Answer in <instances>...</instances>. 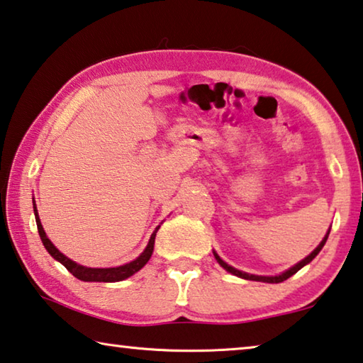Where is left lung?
I'll return each instance as SVG.
<instances>
[{
  "instance_id": "1",
  "label": "left lung",
  "mask_w": 363,
  "mask_h": 363,
  "mask_svg": "<svg viewBox=\"0 0 363 363\" xmlns=\"http://www.w3.org/2000/svg\"><path fill=\"white\" fill-rule=\"evenodd\" d=\"M328 235H330V229H328V233H326V235L323 238V240H321V242L318 244V247H316V249L312 252V254H310L308 257H306L303 258L302 262H298L297 264H294V267L292 268H289V269H286L284 273H281V274H278V276H257V274H249V273H244V272H239V269H235V268H233L231 264H228L226 262H223L220 257H218V254L216 252H213V255H215V258L218 260V263L221 264V267L226 269V272H229V273H233L234 276H239V278H242V279H250V281H263V283H283V281H286L287 278H291L292 274H296L298 269L301 268H303L306 267L307 263H310L313 260V258L320 254V250L323 249V245H325V242H326V239H328Z\"/></svg>"
}]
</instances>
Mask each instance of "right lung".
Here are the masks:
<instances>
[{
    "instance_id": "right-lung-1",
    "label": "right lung",
    "mask_w": 363,
    "mask_h": 363,
    "mask_svg": "<svg viewBox=\"0 0 363 363\" xmlns=\"http://www.w3.org/2000/svg\"><path fill=\"white\" fill-rule=\"evenodd\" d=\"M33 213H35V221H37L40 239H42V242L45 245V249L48 250V254L53 257L55 260L65 264L67 272L72 273L77 279L90 281V283H116V281L128 279L129 276H132L134 273L139 272V269H142L143 267H145V263L150 260V257L153 254L155 235H157V231L160 229V226L155 229L150 240H148V244L145 247V250H143L142 254L137 257L135 260H132L130 263H125V264H123V267H116V268H89V267H82V264L72 262L71 258H67L65 254H61V252L53 245V242H51V240L47 238V234H45V231H43L42 223H40L35 200H33Z\"/></svg>"
}]
</instances>
